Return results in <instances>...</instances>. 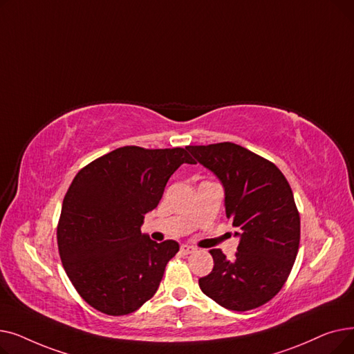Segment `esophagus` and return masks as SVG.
<instances>
[{"label":"esophagus","instance_id":"obj_1","mask_svg":"<svg viewBox=\"0 0 354 354\" xmlns=\"http://www.w3.org/2000/svg\"><path fill=\"white\" fill-rule=\"evenodd\" d=\"M196 251V248L195 247H191V245H180V252L183 254V255H188V254H192V252H195Z\"/></svg>","mask_w":354,"mask_h":354}]
</instances>
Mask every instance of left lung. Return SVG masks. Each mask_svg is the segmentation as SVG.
I'll return each instance as SVG.
<instances>
[{
	"instance_id": "obj_1",
	"label": "left lung",
	"mask_w": 354,
	"mask_h": 354,
	"mask_svg": "<svg viewBox=\"0 0 354 354\" xmlns=\"http://www.w3.org/2000/svg\"><path fill=\"white\" fill-rule=\"evenodd\" d=\"M224 185L225 212L239 230L232 259L211 250L214 268L199 287L219 306L247 311L286 284L300 245V214L283 172L268 159L231 143L187 146Z\"/></svg>"
}]
</instances>
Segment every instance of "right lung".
Listing matches in <instances>:
<instances>
[{"mask_svg":"<svg viewBox=\"0 0 354 354\" xmlns=\"http://www.w3.org/2000/svg\"><path fill=\"white\" fill-rule=\"evenodd\" d=\"M195 163L187 147L115 149L77 172L63 199L57 245L71 284L107 315H126L156 292L176 241L142 235L171 175Z\"/></svg>","mask_w":354,"mask_h":354,"instance_id":"right-lung-1","label":"right lung"}]
</instances>
